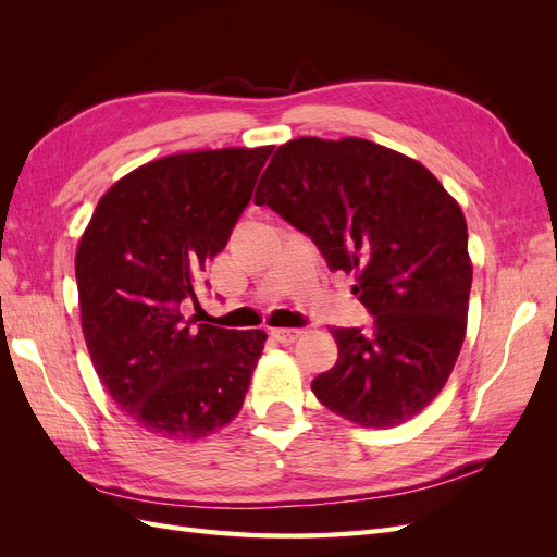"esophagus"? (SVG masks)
Masks as SVG:
<instances>
[{"label": "esophagus", "instance_id": "esophagus-1", "mask_svg": "<svg viewBox=\"0 0 557 557\" xmlns=\"http://www.w3.org/2000/svg\"><path fill=\"white\" fill-rule=\"evenodd\" d=\"M272 336H274V339H276L278 344L288 346V344H293L295 339H299V336H301V330H290V327H276V330H272Z\"/></svg>", "mask_w": 557, "mask_h": 557}]
</instances>
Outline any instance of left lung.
I'll return each instance as SVG.
<instances>
[{"mask_svg": "<svg viewBox=\"0 0 557 557\" xmlns=\"http://www.w3.org/2000/svg\"><path fill=\"white\" fill-rule=\"evenodd\" d=\"M256 205L307 232L332 272L356 274L369 330L332 327L339 360L313 379L330 411L395 428L442 393L467 332V223L436 176L374 141L299 137L278 146Z\"/></svg>", "mask_w": 557, "mask_h": 557, "instance_id": "obj_1", "label": "left lung"}]
</instances>
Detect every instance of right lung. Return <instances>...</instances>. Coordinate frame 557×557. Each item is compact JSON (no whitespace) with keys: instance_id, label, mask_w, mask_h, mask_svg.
<instances>
[{"instance_id":"add662e5","label":"right lung","mask_w":557,"mask_h":557,"mask_svg":"<svg viewBox=\"0 0 557 557\" xmlns=\"http://www.w3.org/2000/svg\"><path fill=\"white\" fill-rule=\"evenodd\" d=\"M274 146L176 153L115 181L76 248L81 327L117 409L162 440H201L242 411L267 334L183 320Z\"/></svg>"}]
</instances>
